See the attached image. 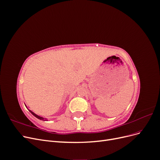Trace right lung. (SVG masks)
I'll list each match as a JSON object with an SVG mask.
<instances>
[{"mask_svg":"<svg viewBox=\"0 0 160 160\" xmlns=\"http://www.w3.org/2000/svg\"><path fill=\"white\" fill-rule=\"evenodd\" d=\"M29 111H30V112L34 115V116H35V117H36L37 118H38V119H41V120H44V118H41V117H40V116H38V115H36L35 113H34L33 112H32V111H31V110H29Z\"/></svg>","mask_w":160,"mask_h":160,"instance_id":"1","label":"right lung"}]
</instances>
